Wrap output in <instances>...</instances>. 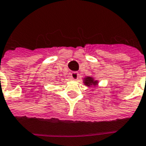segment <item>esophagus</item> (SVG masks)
Wrapping results in <instances>:
<instances>
[{"instance_id":"obj_1","label":"esophagus","mask_w":146,"mask_h":146,"mask_svg":"<svg viewBox=\"0 0 146 146\" xmlns=\"http://www.w3.org/2000/svg\"><path fill=\"white\" fill-rule=\"evenodd\" d=\"M70 78L71 80H76L79 78V73H76V72H73L70 74Z\"/></svg>"}]
</instances>
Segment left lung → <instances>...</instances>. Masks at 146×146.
<instances>
[{
  "instance_id": "1",
  "label": "left lung",
  "mask_w": 146,
  "mask_h": 146,
  "mask_svg": "<svg viewBox=\"0 0 146 146\" xmlns=\"http://www.w3.org/2000/svg\"><path fill=\"white\" fill-rule=\"evenodd\" d=\"M84 84L86 85L91 86V85H96L97 84V80H94V79L92 77H87L84 80Z\"/></svg>"
}]
</instances>
